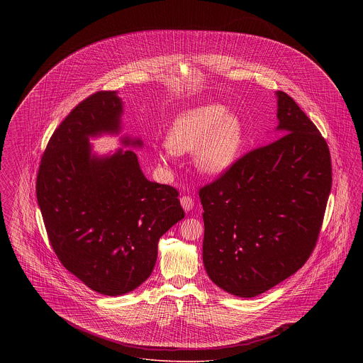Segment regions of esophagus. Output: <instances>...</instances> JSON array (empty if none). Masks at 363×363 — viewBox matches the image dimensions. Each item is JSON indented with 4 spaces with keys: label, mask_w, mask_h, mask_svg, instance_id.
<instances>
[{
    "label": "esophagus",
    "mask_w": 363,
    "mask_h": 363,
    "mask_svg": "<svg viewBox=\"0 0 363 363\" xmlns=\"http://www.w3.org/2000/svg\"><path fill=\"white\" fill-rule=\"evenodd\" d=\"M181 206L186 212H189L194 207V200L190 196H182L181 197Z\"/></svg>",
    "instance_id": "1"
}]
</instances>
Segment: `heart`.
Returning <instances> with one entry per match:
<instances>
[{"mask_svg": "<svg viewBox=\"0 0 363 363\" xmlns=\"http://www.w3.org/2000/svg\"><path fill=\"white\" fill-rule=\"evenodd\" d=\"M241 120L222 104H207L181 113L172 122L166 145L174 154L193 151L199 172L218 175L235 160L242 145ZM166 162L167 155H159Z\"/></svg>", "mask_w": 363, "mask_h": 363, "instance_id": "1", "label": "heart"}]
</instances>
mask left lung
Listing matches in <instances>:
<instances>
[{"mask_svg":"<svg viewBox=\"0 0 363 363\" xmlns=\"http://www.w3.org/2000/svg\"><path fill=\"white\" fill-rule=\"evenodd\" d=\"M277 95L280 138L199 190L208 277L242 298L265 293L303 267L332 186L325 138L291 96Z\"/></svg>","mask_w":363,"mask_h":363,"instance_id":"1","label":"left lung"}]
</instances>
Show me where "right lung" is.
<instances>
[{"label":"right lung","mask_w":363,"mask_h":363,"mask_svg":"<svg viewBox=\"0 0 363 363\" xmlns=\"http://www.w3.org/2000/svg\"><path fill=\"white\" fill-rule=\"evenodd\" d=\"M121 113L114 91L89 95L54 130L36 175L54 253L86 287L113 296L150 277L159 238L185 216L178 190L148 181L132 150L91 156L88 138L118 133Z\"/></svg>","instance_id":"obj_1"}]
</instances>
